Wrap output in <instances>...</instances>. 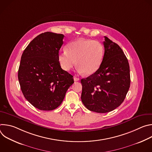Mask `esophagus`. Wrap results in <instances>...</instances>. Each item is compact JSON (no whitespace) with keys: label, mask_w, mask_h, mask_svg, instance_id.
<instances>
[{"label":"esophagus","mask_w":152,"mask_h":152,"mask_svg":"<svg viewBox=\"0 0 152 152\" xmlns=\"http://www.w3.org/2000/svg\"><path fill=\"white\" fill-rule=\"evenodd\" d=\"M74 80L75 81H79V79L78 77H76L75 76H74Z\"/></svg>","instance_id":"1"}]
</instances>
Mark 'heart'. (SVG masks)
Segmentation results:
<instances>
[{
    "instance_id": "1",
    "label": "heart",
    "mask_w": 152,
    "mask_h": 152,
    "mask_svg": "<svg viewBox=\"0 0 152 152\" xmlns=\"http://www.w3.org/2000/svg\"><path fill=\"white\" fill-rule=\"evenodd\" d=\"M103 55L104 48L100 42L80 38L69 43L66 51L60 52L58 58L64 70H71L76 62L80 73L91 75L100 68Z\"/></svg>"
}]
</instances>
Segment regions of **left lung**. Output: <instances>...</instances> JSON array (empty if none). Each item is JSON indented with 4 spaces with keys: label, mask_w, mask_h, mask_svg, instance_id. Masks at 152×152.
I'll use <instances>...</instances> for the list:
<instances>
[{
    "label": "left lung",
    "mask_w": 152,
    "mask_h": 152,
    "mask_svg": "<svg viewBox=\"0 0 152 152\" xmlns=\"http://www.w3.org/2000/svg\"><path fill=\"white\" fill-rule=\"evenodd\" d=\"M104 53L99 70L81 79V100L91 111L106 113L124 101L131 83L128 60L120 47L104 37Z\"/></svg>",
    "instance_id": "1"
}]
</instances>
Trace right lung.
<instances>
[{"label":"right lung","instance_id":"obj_1","mask_svg":"<svg viewBox=\"0 0 152 152\" xmlns=\"http://www.w3.org/2000/svg\"><path fill=\"white\" fill-rule=\"evenodd\" d=\"M62 34L42 33L30 42L21 57L18 71L25 99L42 111H52L62 102L74 83L73 76L62 70L58 61Z\"/></svg>","mask_w":152,"mask_h":152}]
</instances>
